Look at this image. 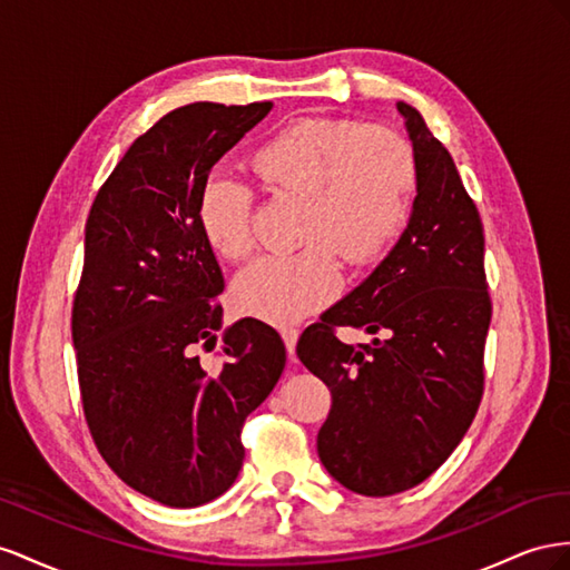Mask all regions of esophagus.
<instances>
[{
    "instance_id": "esophagus-1",
    "label": "esophagus",
    "mask_w": 570,
    "mask_h": 570,
    "mask_svg": "<svg viewBox=\"0 0 570 570\" xmlns=\"http://www.w3.org/2000/svg\"><path fill=\"white\" fill-rule=\"evenodd\" d=\"M282 338L286 344L288 357L291 361H296V344H298V330L296 327H282Z\"/></svg>"
}]
</instances>
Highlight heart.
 <instances>
[{
  "label": "heart",
  "instance_id": "1",
  "mask_svg": "<svg viewBox=\"0 0 570 570\" xmlns=\"http://www.w3.org/2000/svg\"><path fill=\"white\" fill-rule=\"evenodd\" d=\"M250 165L269 193L303 200L294 255L259 257L238 274L240 313L286 324L330 303L341 286L338 256L353 267L375 263L405 229L417 186L411 142L386 126L346 119H298L253 150ZM255 193L215 171L198 195L205 240L226 259L255 248Z\"/></svg>",
  "mask_w": 570,
  "mask_h": 570
}]
</instances>
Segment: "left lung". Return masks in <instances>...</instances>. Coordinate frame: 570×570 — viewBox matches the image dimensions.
Returning a JSON list of instances; mask_svg holds the SVG:
<instances>
[{"mask_svg": "<svg viewBox=\"0 0 570 570\" xmlns=\"http://www.w3.org/2000/svg\"><path fill=\"white\" fill-rule=\"evenodd\" d=\"M396 107L417 159L409 226L380 267L296 346L332 392L317 432L320 461L365 497L411 490L461 444L482 401L492 322L478 205L420 111ZM338 326L376 338L351 347L335 336Z\"/></svg>", "mask_w": 570, "mask_h": 570, "instance_id": "obj_1", "label": "left lung"}]
</instances>
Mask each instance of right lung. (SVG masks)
<instances>
[{"instance_id": "add662e5", "label": "right lung", "mask_w": 570, "mask_h": 570, "mask_svg": "<svg viewBox=\"0 0 570 570\" xmlns=\"http://www.w3.org/2000/svg\"><path fill=\"white\" fill-rule=\"evenodd\" d=\"M272 102H193L165 114L109 174L86 222L71 336L88 430L136 492L193 509L243 465V422L286 365L282 336L243 317L215 351L224 276L198 224L209 171Z\"/></svg>"}]
</instances>
